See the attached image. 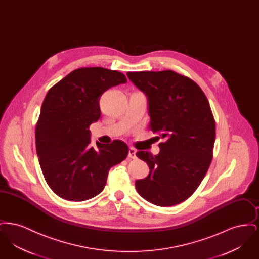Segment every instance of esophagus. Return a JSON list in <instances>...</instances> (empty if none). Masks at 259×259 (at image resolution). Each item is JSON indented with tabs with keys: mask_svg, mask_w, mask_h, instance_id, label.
Instances as JSON below:
<instances>
[{
	"mask_svg": "<svg viewBox=\"0 0 259 259\" xmlns=\"http://www.w3.org/2000/svg\"><path fill=\"white\" fill-rule=\"evenodd\" d=\"M128 158H131V159H135V158H136V149H135V148H129V151H128Z\"/></svg>",
	"mask_w": 259,
	"mask_h": 259,
	"instance_id": "34e87169",
	"label": "esophagus"
}]
</instances>
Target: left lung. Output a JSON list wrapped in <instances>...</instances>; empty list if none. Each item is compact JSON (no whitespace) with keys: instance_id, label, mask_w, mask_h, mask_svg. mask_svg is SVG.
<instances>
[{"instance_id":"8db88e82","label":"left lung","mask_w":259,"mask_h":259,"mask_svg":"<svg viewBox=\"0 0 259 259\" xmlns=\"http://www.w3.org/2000/svg\"><path fill=\"white\" fill-rule=\"evenodd\" d=\"M127 76L147 96L149 128L163 140L158 154L136 153L149 167L148 177L136 181V189L156 206L180 204L197 189L212 158L215 122L209 101L196 82L172 71Z\"/></svg>"}]
</instances>
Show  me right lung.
I'll return each instance as SVG.
<instances>
[{
    "label": "right lung",
    "instance_id": "right-lung-1",
    "mask_svg": "<svg viewBox=\"0 0 259 259\" xmlns=\"http://www.w3.org/2000/svg\"><path fill=\"white\" fill-rule=\"evenodd\" d=\"M126 76L101 67L79 68L51 87L36 127V148L44 177L52 191L69 201H85L104 189L112 166L123 161L128 146L90 145L89 126L101 116L99 101Z\"/></svg>",
    "mask_w": 259,
    "mask_h": 259
}]
</instances>
